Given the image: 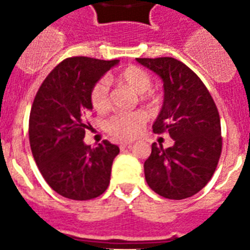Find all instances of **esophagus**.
<instances>
[{
  "label": "esophagus",
  "mask_w": 250,
  "mask_h": 250,
  "mask_svg": "<svg viewBox=\"0 0 250 250\" xmlns=\"http://www.w3.org/2000/svg\"><path fill=\"white\" fill-rule=\"evenodd\" d=\"M131 145H132V143H122V144L119 145V148H121V149L131 148Z\"/></svg>",
  "instance_id": "obj_1"
}]
</instances>
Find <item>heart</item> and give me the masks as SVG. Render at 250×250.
Listing matches in <instances>:
<instances>
[{"mask_svg":"<svg viewBox=\"0 0 250 250\" xmlns=\"http://www.w3.org/2000/svg\"><path fill=\"white\" fill-rule=\"evenodd\" d=\"M115 82L129 86L136 93H140L143 101H150L152 94L148 92L152 88V78L148 72L137 66H128L122 70L115 78ZM110 83L107 78H101L93 84L89 92L90 105L97 113H105L110 107ZM146 123V114L143 111L135 113H118L110 117L105 123L106 132L117 140H129L137 136Z\"/></svg>","mask_w":250,"mask_h":250,"instance_id":"heart-1","label":"heart"}]
</instances>
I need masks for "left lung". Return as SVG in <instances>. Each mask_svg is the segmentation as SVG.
<instances>
[{
    "label": "left lung",
    "mask_w": 250,
    "mask_h": 250,
    "mask_svg": "<svg viewBox=\"0 0 250 250\" xmlns=\"http://www.w3.org/2000/svg\"><path fill=\"white\" fill-rule=\"evenodd\" d=\"M164 80L165 100L153 132L168 133L174 145H152L145 179L156 193L170 200L190 197L213 176L222 153L221 119L202 80L171 57L136 58Z\"/></svg>",
    "instance_id": "obj_1"
}]
</instances>
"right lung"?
<instances>
[{
	"label": "right lung",
	"mask_w": 250,
	"mask_h": 250,
	"mask_svg": "<svg viewBox=\"0 0 250 250\" xmlns=\"http://www.w3.org/2000/svg\"><path fill=\"white\" fill-rule=\"evenodd\" d=\"M119 61L70 57L57 64L37 90L29 114V145L42 178L57 193L86 201L109 187L119 148L104 140L84 144L93 84Z\"/></svg>",
	"instance_id": "add662e5"
}]
</instances>
